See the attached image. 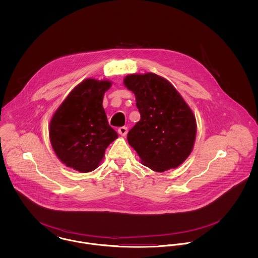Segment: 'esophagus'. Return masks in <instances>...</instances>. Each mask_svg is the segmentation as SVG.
I'll list each match as a JSON object with an SVG mask.
<instances>
[{
    "mask_svg": "<svg viewBox=\"0 0 258 258\" xmlns=\"http://www.w3.org/2000/svg\"><path fill=\"white\" fill-rule=\"evenodd\" d=\"M127 132H128V128L125 127V126L120 127V128L118 129V133H119L121 136H123V137L127 135Z\"/></svg>",
    "mask_w": 258,
    "mask_h": 258,
    "instance_id": "obj_1",
    "label": "esophagus"
}]
</instances>
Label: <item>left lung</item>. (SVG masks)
I'll return each instance as SVG.
<instances>
[{"label":"left lung","instance_id":"obj_1","mask_svg":"<svg viewBox=\"0 0 258 258\" xmlns=\"http://www.w3.org/2000/svg\"><path fill=\"white\" fill-rule=\"evenodd\" d=\"M123 83L135 94L141 115L128 132L129 145L153 171L179 167L196 141L197 122L189 106L174 85L158 74H130Z\"/></svg>","mask_w":258,"mask_h":258}]
</instances>
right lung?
Returning a JSON list of instances; mask_svg holds the SVG:
<instances>
[{"label": "right lung", "instance_id": "add662e5", "mask_svg": "<svg viewBox=\"0 0 258 258\" xmlns=\"http://www.w3.org/2000/svg\"><path fill=\"white\" fill-rule=\"evenodd\" d=\"M108 79L86 78L77 84L53 113L49 122V141L56 157L80 173L95 170L105 150L118 138L108 124L102 106Z\"/></svg>", "mask_w": 258, "mask_h": 258}]
</instances>
